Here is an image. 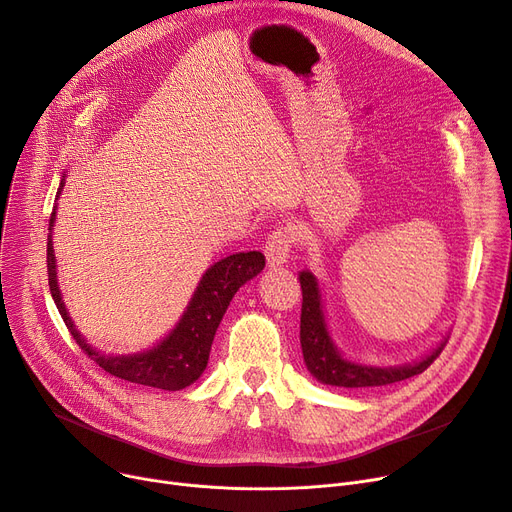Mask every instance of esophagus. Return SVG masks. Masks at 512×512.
Masks as SVG:
<instances>
[{"label":"esophagus","mask_w":512,"mask_h":512,"mask_svg":"<svg viewBox=\"0 0 512 512\" xmlns=\"http://www.w3.org/2000/svg\"><path fill=\"white\" fill-rule=\"evenodd\" d=\"M292 242H294V236L288 228H278L274 230L270 236H267L265 240V257H267V263H270L272 267H280L288 261L290 257V251H292Z\"/></svg>","instance_id":"34e87169"}]
</instances>
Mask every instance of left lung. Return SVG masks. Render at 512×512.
<instances>
[{"label": "left lung", "instance_id": "obj_1", "mask_svg": "<svg viewBox=\"0 0 512 512\" xmlns=\"http://www.w3.org/2000/svg\"><path fill=\"white\" fill-rule=\"evenodd\" d=\"M299 280L303 290V309H301L303 359L313 378L319 380L321 384L340 386V388H369V386L394 384L400 380L413 378L417 373H423L442 353L446 338L434 348L432 353L425 355L413 365L373 367V365H361V363L344 359L328 332L317 278L309 270H305L299 274Z\"/></svg>", "mask_w": 512, "mask_h": 512}]
</instances>
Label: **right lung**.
<instances>
[{
    "mask_svg": "<svg viewBox=\"0 0 512 512\" xmlns=\"http://www.w3.org/2000/svg\"><path fill=\"white\" fill-rule=\"evenodd\" d=\"M62 186H64V178L60 182L58 195L62 193ZM53 222H56V209L51 211L49 238H47L49 290H51L53 301H56V307L64 319L66 328L70 330L72 338L80 346V351L89 355L101 369L116 375L120 380L159 388V390L176 392L191 386L201 378V373L205 371L209 361V351H211L215 330H218L236 290L242 284L253 280L265 267V257L259 251L228 255L222 261L213 263L203 274L193 299L188 303L176 328L164 340L143 353L112 357V355H103L95 351V348L83 338V334L74 328V321L66 311L62 292L58 286L56 255H53V242H51Z\"/></svg>",
    "mask_w": 512,
    "mask_h": 512,
    "instance_id": "obj_1",
    "label": "right lung"
}]
</instances>
